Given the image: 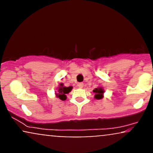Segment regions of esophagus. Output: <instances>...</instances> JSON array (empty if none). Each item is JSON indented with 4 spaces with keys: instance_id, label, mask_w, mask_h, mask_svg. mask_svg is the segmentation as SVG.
<instances>
[{
    "instance_id": "esophagus-1",
    "label": "esophagus",
    "mask_w": 153,
    "mask_h": 153,
    "mask_svg": "<svg viewBox=\"0 0 153 153\" xmlns=\"http://www.w3.org/2000/svg\"><path fill=\"white\" fill-rule=\"evenodd\" d=\"M78 86L80 88H82L83 87V83H82V82H79L78 84Z\"/></svg>"
}]
</instances>
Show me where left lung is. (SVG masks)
Wrapping results in <instances>:
<instances>
[{"label":"left lung","instance_id":"left-lung-1","mask_svg":"<svg viewBox=\"0 0 153 153\" xmlns=\"http://www.w3.org/2000/svg\"><path fill=\"white\" fill-rule=\"evenodd\" d=\"M93 92L95 93V99H101L103 97V93H104V90L103 89L102 87H99L95 88Z\"/></svg>","mask_w":153,"mask_h":153}]
</instances>
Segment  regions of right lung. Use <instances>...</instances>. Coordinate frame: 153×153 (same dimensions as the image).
I'll return each mask as SVG.
<instances>
[{
    "label": "right lung",
    "instance_id": "obj_1",
    "mask_svg": "<svg viewBox=\"0 0 153 153\" xmlns=\"http://www.w3.org/2000/svg\"><path fill=\"white\" fill-rule=\"evenodd\" d=\"M72 89H73V87L72 86L65 87L64 86L63 83H60L58 88L57 93H56V96H57V98H59V99L62 100V101H65V100L67 99L66 94H69V93L71 91Z\"/></svg>",
    "mask_w": 153,
    "mask_h": 153
}]
</instances>
